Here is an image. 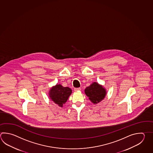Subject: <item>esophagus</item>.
<instances>
[{"label": "esophagus", "mask_w": 153, "mask_h": 153, "mask_svg": "<svg viewBox=\"0 0 153 153\" xmlns=\"http://www.w3.org/2000/svg\"><path fill=\"white\" fill-rule=\"evenodd\" d=\"M81 88H74V91H81Z\"/></svg>", "instance_id": "esophagus-1"}]
</instances>
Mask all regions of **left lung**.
Here are the masks:
<instances>
[{
  "label": "left lung",
  "instance_id": "1",
  "mask_svg": "<svg viewBox=\"0 0 153 153\" xmlns=\"http://www.w3.org/2000/svg\"><path fill=\"white\" fill-rule=\"evenodd\" d=\"M85 93L94 103L99 102L103 100L106 95V91L97 82H94L85 89Z\"/></svg>",
  "mask_w": 153,
  "mask_h": 153
}]
</instances>
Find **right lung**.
Wrapping results in <instances>:
<instances>
[{
	"label": "right lung",
	"mask_w": 153,
	"mask_h": 153,
	"mask_svg": "<svg viewBox=\"0 0 153 153\" xmlns=\"http://www.w3.org/2000/svg\"><path fill=\"white\" fill-rule=\"evenodd\" d=\"M71 93L72 90L70 88L64 87L60 84H56L51 89L50 97L55 103L60 107H62Z\"/></svg>",
	"instance_id": "right-lung-1"
}]
</instances>
